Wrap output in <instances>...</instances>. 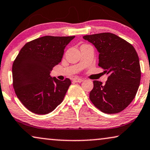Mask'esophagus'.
<instances>
[{
	"label": "esophagus",
	"mask_w": 150,
	"mask_h": 150,
	"mask_svg": "<svg viewBox=\"0 0 150 150\" xmlns=\"http://www.w3.org/2000/svg\"><path fill=\"white\" fill-rule=\"evenodd\" d=\"M83 79H81V78H79V77H75L73 79V81L75 82H77V83H80V82L83 81Z\"/></svg>",
	"instance_id": "1"
}]
</instances>
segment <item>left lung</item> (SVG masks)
<instances>
[{
  "mask_svg": "<svg viewBox=\"0 0 150 150\" xmlns=\"http://www.w3.org/2000/svg\"><path fill=\"white\" fill-rule=\"evenodd\" d=\"M98 50V66L109 75L105 84L94 81L90 99L105 113H117L126 108L137 92L141 81L139 56L131 44L110 33L83 36Z\"/></svg>",
  "mask_w": 150,
  "mask_h": 150,
  "instance_id": "8db88e82",
  "label": "left lung"
}]
</instances>
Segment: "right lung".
<instances>
[{
  "label": "right lung",
  "mask_w": 150,
  "mask_h": 150,
  "mask_svg": "<svg viewBox=\"0 0 150 150\" xmlns=\"http://www.w3.org/2000/svg\"><path fill=\"white\" fill-rule=\"evenodd\" d=\"M75 38L45 36L26 43L12 67L13 86L24 106L36 114L54 111L64 98L71 80L60 81L50 76L61 62L64 50Z\"/></svg>",
  "instance_id": "obj_1"
}]
</instances>
